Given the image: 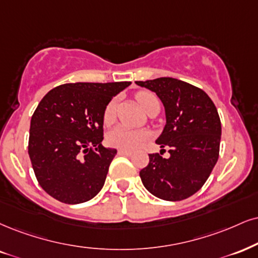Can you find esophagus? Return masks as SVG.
<instances>
[{
    "instance_id": "34e87169",
    "label": "esophagus",
    "mask_w": 258,
    "mask_h": 258,
    "mask_svg": "<svg viewBox=\"0 0 258 258\" xmlns=\"http://www.w3.org/2000/svg\"><path fill=\"white\" fill-rule=\"evenodd\" d=\"M118 154L119 155H132L133 152L128 151V149H118Z\"/></svg>"
}]
</instances>
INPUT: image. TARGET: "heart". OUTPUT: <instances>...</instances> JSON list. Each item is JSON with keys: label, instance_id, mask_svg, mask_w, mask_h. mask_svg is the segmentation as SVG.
<instances>
[{"label": "heart", "instance_id": "obj_1", "mask_svg": "<svg viewBox=\"0 0 258 258\" xmlns=\"http://www.w3.org/2000/svg\"><path fill=\"white\" fill-rule=\"evenodd\" d=\"M136 99H138L140 106L144 109L146 112L151 109L153 105H159L158 98L155 97L151 92H139L136 94ZM116 100H111L107 104L106 109L104 111V123L111 124L114 120L116 117ZM148 130L145 129H132L128 126L119 125L111 130L107 134V144L112 147L120 148V149H128V151H133L140 147L146 140L149 139Z\"/></svg>", "mask_w": 258, "mask_h": 258}]
</instances>
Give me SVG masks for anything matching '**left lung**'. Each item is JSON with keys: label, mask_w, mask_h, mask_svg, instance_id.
Segmentation results:
<instances>
[{"label": "left lung", "mask_w": 258, "mask_h": 258, "mask_svg": "<svg viewBox=\"0 0 258 258\" xmlns=\"http://www.w3.org/2000/svg\"><path fill=\"white\" fill-rule=\"evenodd\" d=\"M136 85L154 92L164 105L166 123L155 142L170 153L168 158L149 154L148 165L140 171L142 183L165 201L187 199L201 189L218 161L221 122L217 107L205 91L178 79Z\"/></svg>", "instance_id": "8db88e82"}]
</instances>
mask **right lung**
Instances as JSON below:
<instances>
[{"instance_id":"obj_1","label":"right lung","mask_w":258,"mask_h":258,"mask_svg":"<svg viewBox=\"0 0 258 258\" xmlns=\"http://www.w3.org/2000/svg\"><path fill=\"white\" fill-rule=\"evenodd\" d=\"M132 82H76L52 88L31 118L28 155L45 191L68 205L100 191L117 154L103 141L104 111Z\"/></svg>"}]
</instances>
